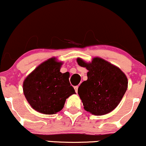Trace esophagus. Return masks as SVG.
<instances>
[{"instance_id": "esophagus-1", "label": "esophagus", "mask_w": 146, "mask_h": 146, "mask_svg": "<svg viewBox=\"0 0 146 146\" xmlns=\"http://www.w3.org/2000/svg\"><path fill=\"white\" fill-rule=\"evenodd\" d=\"M74 89H75V90H76V92L77 93L78 90V86H76V87H74Z\"/></svg>"}]
</instances>
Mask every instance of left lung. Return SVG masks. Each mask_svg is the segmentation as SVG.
<instances>
[{"mask_svg":"<svg viewBox=\"0 0 146 146\" xmlns=\"http://www.w3.org/2000/svg\"><path fill=\"white\" fill-rule=\"evenodd\" d=\"M77 61L89 70L87 80L78 90L85 110L96 115L114 110L127 91L128 81L125 73L101 58H94L90 64L81 59Z\"/></svg>","mask_w":146,"mask_h":146,"instance_id":"left-lung-1","label":"left lung"}]
</instances>
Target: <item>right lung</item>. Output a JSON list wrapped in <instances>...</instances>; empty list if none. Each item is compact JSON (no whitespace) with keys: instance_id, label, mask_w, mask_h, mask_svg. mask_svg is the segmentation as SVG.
<instances>
[{"instance_id":"right-lung-1","label":"right lung","mask_w":146,"mask_h":146,"mask_svg":"<svg viewBox=\"0 0 146 146\" xmlns=\"http://www.w3.org/2000/svg\"><path fill=\"white\" fill-rule=\"evenodd\" d=\"M61 65L52 58L37 67L24 80L26 99L39 113L55 114L64 108L66 99L75 94L69 82V73H61Z\"/></svg>"}]
</instances>
